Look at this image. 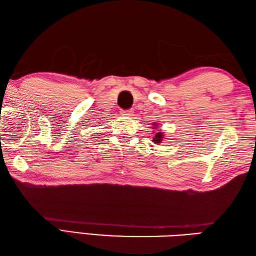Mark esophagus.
I'll use <instances>...</instances> for the list:
<instances>
[{
  "label": "esophagus",
  "mask_w": 256,
  "mask_h": 256,
  "mask_svg": "<svg viewBox=\"0 0 256 256\" xmlns=\"http://www.w3.org/2000/svg\"><path fill=\"white\" fill-rule=\"evenodd\" d=\"M121 116H132V111H130V110H122V111H121Z\"/></svg>",
  "instance_id": "esophagus-1"
}]
</instances>
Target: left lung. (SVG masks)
I'll use <instances>...</instances> for the list:
<instances>
[{"instance_id":"8db88e82","label":"left lung","mask_w":256,"mask_h":256,"mask_svg":"<svg viewBox=\"0 0 256 256\" xmlns=\"http://www.w3.org/2000/svg\"><path fill=\"white\" fill-rule=\"evenodd\" d=\"M154 125V128H155V131L156 130H158V126H157V124H153ZM162 138H164V135H162V132H157L156 134H155V136L153 138V142L154 143H162Z\"/></svg>"}]
</instances>
